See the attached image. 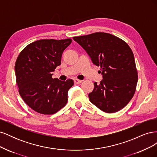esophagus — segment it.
Segmentation results:
<instances>
[{
    "label": "esophagus",
    "instance_id": "obj_1",
    "mask_svg": "<svg viewBox=\"0 0 157 157\" xmlns=\"http://www.w3.org/2000/svg\"><path fill=\"white\" fill-rule=\"evenodd\" d=\"M74 82H75V84H78L81 83V82H82V80H78V79H77V78H75V79H74Z\"/></svg>",
    "mask_w": 157,
    "mask_h": 157
}]
</instances>
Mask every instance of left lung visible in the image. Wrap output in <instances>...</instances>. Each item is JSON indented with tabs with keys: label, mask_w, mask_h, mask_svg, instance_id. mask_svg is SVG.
<instances>
[{
	"label": "left lung",
	"mask_w": 157,
	"mask_h": 157,
	"mask_svg": "<svg viewBox=\"0 0 157 157\" xmlns=\"http://www.w3.org/2000/svg\"><path fill=\"white\" fill-rule=\"evenodd\" d=\"M73 39L86 50L93 63L101 67L103 80L94 83L90 101L107 113L124 108L134 96L138 79L130 46L120 38L102 32Z\"/></svg>",
	"instance_id": "obj_1"
}]
</instances>
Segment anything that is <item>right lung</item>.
<instances>
[{"label": "right lung", "instance_id": "1", "mask_svg": "<svg viewBox=\"0 0 157 157\" xmlns=\"http://www.w3.org/2000/svg\"><path fill=\"white\" fill-rule=\"evenodd\" d=\"M71 42V39L39 40L27 45L19 54L15 64L19 93L35 111L52 115L67 103L73 80L53 78L52 72L61 64L63 52Z\"/></svg>", "mask_w": 157, "mask_h": 157}]
</instances>
